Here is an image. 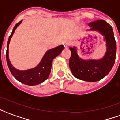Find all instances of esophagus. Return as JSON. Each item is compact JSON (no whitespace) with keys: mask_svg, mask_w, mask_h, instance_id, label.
<instances>
[{"mask_svg":"<svg viewBox=\"0 0 120 120\" xmlns=\"http://www.w3.org/2000/svg\"><path fill=\"white\" fill-rule=\"evenodd\" d=\"M71 44V42L69 41H66L63 43V45H64V47H66V46H68Z\"/></svg>","mask_w":120,"mask_h":120,"instance_id":"1","label":"esophagus"}]
</instances>
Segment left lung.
I'll return each instance as SVG.
<instances>
[{
	"label": "left lung",
	"instance_id": "left-lung-1",
	"mask_svg": "<svg viewBox=\"0 0 120 120\" xmlns=\"http://www.w3.org/2000/svg\"><path fill=\"white\" fill-rule=\"evenodd\" d=\"M90 30H96L105 36L107 51L105 56L99 60L85 61L79 57L76 48L69 47L71 51L69 65L71 71L76 78L81 80L95 82L101 79L109 73L116 58V43L113 28L103 20H98L90 23Z\"/></svg>",
	"mask_w": 120,
	"mask_h": 120
}]
</instances>
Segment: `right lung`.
I'll use <instances>...</instances> for the list:
<instances>
[{
	"label": "right lung",
	"mask_w": 120,
	"mask_h": 120,
	"mask_svg": "<svg viewBox=\"0 0 120 120\" xmlns=\"http://www.w3.org/2000/svg\"><path fill=\"white\" fill-rule=\"evenodd\" d=\"M21 22L22 20H20V22H18L15 26L11 36H9L8 42H7V51H6V60L9 70L17 80H18L19 82H22L23 84L29 85V86H34L44 82L45 79L48 78L51 70L52 61L62 52L64 49V46L63 45H60L46 52V53L44 56L43 58L42 59L41 63L35 68L30 69L26 71L17 70L12 66L9 61V44L15 29L21 24Z\"/></svg>",
	"instance_id": "add662e5"
}]
</instances>
